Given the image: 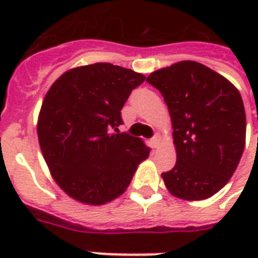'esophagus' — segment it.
<instances>
[{"label": "esophagus", "mask_w": 258, "mask_h": 258, "mask_svg": "<svg viewBox=\"0 0 258 258\" xmlns=\"http://www.w3.org/2000/svg\"><path fill=\"white\" fill-rule=\"evenodd\" d=\"M151 144H152V148L153 149H156V148H159V144H160V135H155L153 138L151 140Z\"/></svg>", "instance_id": "esophagus-1"}]
</instances>
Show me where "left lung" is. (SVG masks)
<instances>
[{"instance_id": "1", "label": "left lung", "mask_w": 258, "mask_h": 258, "mask_svg": "<svg viewBox=\"0 0 258 258\" xmlns=\"http://www.w3.org/2000/svg\"><path fill=\"white\" fill-rule=\"evenodd\" d=\"M162 92L173 123L177 163L163 173L175 198L203 200L227 184L238 167L246 140L242 96L221 74L182 60L148 76Z\"/></svg>"}]
</instances>
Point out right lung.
Returning a JSON list of instances; mask_svg holds the SVG:
<instances>
[{"label": "right lung", "instance_id": "right-lung-1", "mask_svg": "<svg viewBox=\"0 0 258 258\" xmlns=\"http://www.w3.org/2000/svg\"><path fill=\"white\" fill-rule=\"evenodd\" d=\"M144 81L134 70L94 63L63 73L47 92L37 124L40 148L53 179L74 200L112 202L149 156L144 141L117 128L124 103Z\"/></svg>", "mask_w": 258, "mask_h": 258}]
</instances>
